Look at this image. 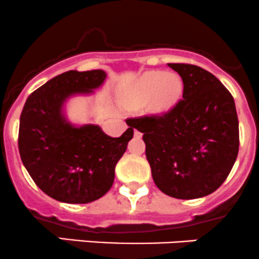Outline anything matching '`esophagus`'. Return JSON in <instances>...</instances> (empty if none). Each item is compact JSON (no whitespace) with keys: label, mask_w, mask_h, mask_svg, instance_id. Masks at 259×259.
Here are the masks:
<instances>
[{"label":"esophagus","mask_w":259,"mask_h":259,"mask_svg":"<svg viewBox=\"0 0 259 259\" xmlns=\"http://www.w3.org/2000/svg\"><path fill=\"white\" fill-rule=\"evenodd\" d=\"M133 133H135V137H137V138H140L141 136H142V133H141L140 131H138V130H135V131H133Z\"/></svg>","instance_id":"34e87169"}]
</instances>
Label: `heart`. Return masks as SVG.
<instances>
[{"label": "heart", "instance_id": "b5f03b06", "mask_svg": "<svg viewBox=\"0 0 259 259\" xmlns=\"http://www.w3.org/2000/svg\"><path fill=\"white\" fill-rule=\"evenodd\" d=\"M183 79L176 74L152 70L143 74L126 96L131 109H141L148 103L150 113L162 116L175 108L183 97Z\"/></svg>", "mask_w": 259, "mask_h": 259}]
</instances>
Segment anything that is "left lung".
Returning <instances> with one entry per match:
<instances>
[{
  "instance_id": "left-lung-1",
  "label": "left lung",
  "mask_w": 259,
  "mask_h": 259,
  "mask_svg": "<svg viewBox=\"0 0 259 259\" xmlns=\"http://www.w3.org/2000/svg\"><path fill=\"white\" fill-rule=\"evenodd\" d=\"M184 83L183 99L162 116L132 118L143 133L156 186L176 199L214 193L229 175L239 150L232 94L213 74L191 64H168Z\"/></svg>"
}]
</instances>
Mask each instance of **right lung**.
Segmentation results:
<instances>
[{"label": "right lung", "instance_id": "1", "mask_svg": "<svg viewBox=\"0 0 259 259\" xmlns=\"http://www.w3.org/2000/svg\"><path fill=\"white\" fill-rule=\"evenodd\" d=\"M106 71L69 70L46 81L26 99L19 130V151L37 186L61 203L87 204L102 198L133 137L130 128L111 137L98 124L74 126L64 114L70 97L92 94Z\"/></svg>", "mask_w": 259, "mask_h": 259}]
</instances>
